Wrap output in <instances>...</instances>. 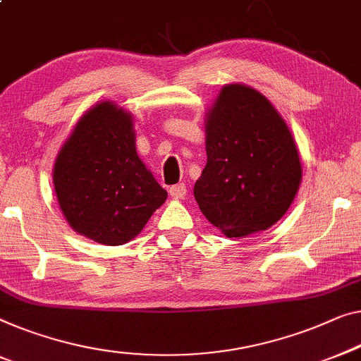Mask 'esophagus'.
<instances>
[{"mask_svg":"<svg viewBox=\"0 0 361 361\" xmlns=\"http://www.w3.org/2000/svg\"><path fill=\"white\" fill-rule=\"evenodd\" d=\"M169 193L172 198H184L187 193V187H185V184H176V185L169 187Z\"/></svg>","mask_w":361,"mask_h":361,"instance_id":"1","label":"esophagus"}]
</instances>
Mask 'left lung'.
<instances>
[{
  "mask_svg": "<svg viewBox=\"0 0 361 361\" xmlns=\"http://www.w3.org/2000/svg\"><path fill=\"white\" fill-rule=\"evenodd\" d=\"M301 163L285 120L262 94L228 85L207 118V166L193 195L228 238L265 231L300 189Z\"/></svg>",
  "mask_w": 361,
  "mask_h": 361,
  "instance_id": "1",
  "label": "left lung"
}]
</instances>
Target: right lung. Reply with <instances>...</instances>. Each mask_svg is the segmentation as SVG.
I'll use <instances>...</instances> for the list:
<instances>
[{
    "mask_svg": "<svg viewBox=\"0 0 361 361\" xmlns=\"http://www.w3.org/2000/svg\"><path fill=\"white\" fill-rule=\"evenodd\" d=\"M54 185L70 226L107 245L133 239L168 198L138 158L132 117L112 102L78 122L55 161Z\"/></svg>",
    "mask_w": 361,
    "mask_h": 361,
    "instance_id": "obj_1",
    "label": "right lung"
}]
</instances>
